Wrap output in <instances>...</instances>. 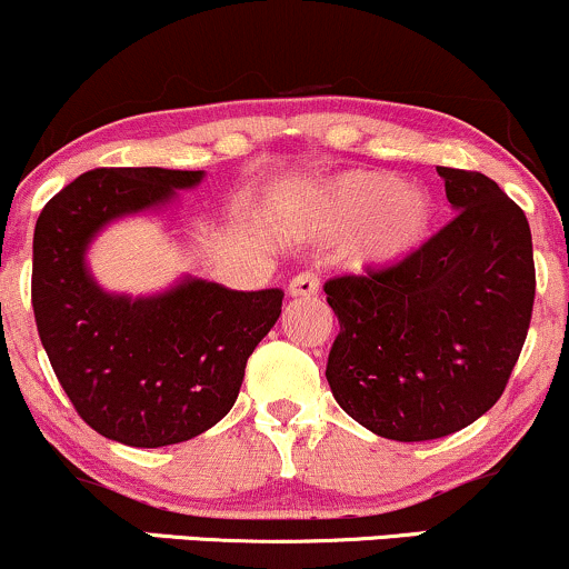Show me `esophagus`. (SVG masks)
<instances>
[{"instance_id":"obj_1","label":"esophagus","mask_w":569,"mask_h":569,"mask_svg":"<svg viewBox=\"0 0 569 569\" xmlns=\"http://www.w3.org/2000/svg\"><path fill=\"white\" fill-rule=\"evenodd\" d=\"M318 289H321V280H318V276H312V272H299L297 278H291L289 297L312 299V297H318Z\"/></svg>"}]
</instances>
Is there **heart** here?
Instances as JSON below:
<instances>
[{
    "mask_svg": "<svg viewBox=\"0 0 569 569\" xmlns=\"http://www.w3.org/2000/svg\"><path fill=\"white\" fill-rule=\"evenodd\" d=\"M291 224L321 243L345 238L342 259L350 270L388 272L433 240L439 198L420 181H401L390 171H345L299 189Z\"/></svg>",
    "mask_w": 569,
    "mask_h": 569,
    "instance_id": "1",
    "label": "heart"
}]
</instances>
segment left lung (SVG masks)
<instances>
[{
  "instance_id": "left-lung-1",
  "label": "left lung",
  "mask_w": 569,
  "mask_h": 569,
  "mask_svg": "<svg viewBox=\"0 0 569 569\" xmlns=\"http://www.w3.org/2000/svg\"><path fill=\"white\" fill-rule=\"evenodd\" d=\"M457 217L398 270L323 286L339 321L331 393L393 441H430L479 420L516 367L535 299L525 211L485 173L436 168Z\"/></svg>"
}]
</instances>
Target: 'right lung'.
Instances as JSON below:
<instances>
[{
    "instance_id": "right-lung-1",
    "label": "right lung",
    "mask_w": 569,
    "mask_h": 569,
    "mask_svg": "<svg viewBox=\"0 0 569 569\" xmlns=\"http://www.w3.org/2000/svg\"><path fill=\"white\" fill-rule=\"evenodd\" d=\"M202 179L206 171L96 168L37 219L31 305L42 348L82 420L126 447H168L217 426L283 305L280 289L234 291L194 276L139 297L96 280L88 253L98 234L171 211Z\"/></svg>"
}]
</instances>
